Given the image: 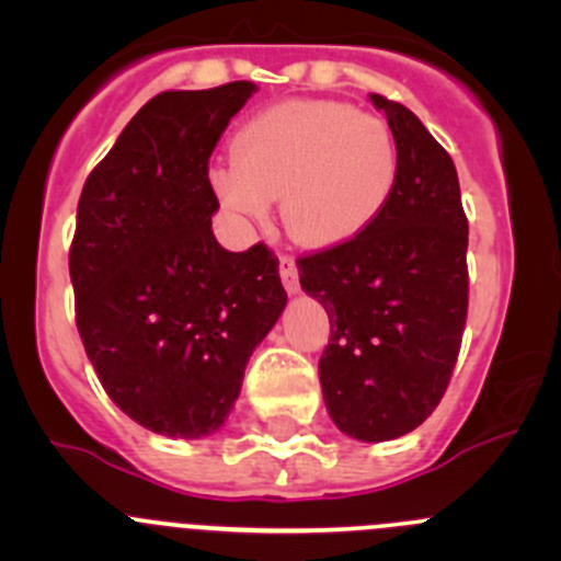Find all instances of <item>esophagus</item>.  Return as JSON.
Wrapping results in <instances>:
<instances>
[{
  "label": "esophagus",
  "mask_w": 561,
  "mask_h": 561,
  "mask_svg": "<svg viewBox=\"0 0 561 561\" xmlns=\"http://www.w3.org/2000/svg\"><path fill=\"white\" fill-rule=\"evenodd\" d=\"M279 276H282V285H285L287 293L301 290V285H298L296 260H293L290 254H282V257H279Z\"/></svg>",
  "instance_id": "esophagus-1"
}]
</instances>
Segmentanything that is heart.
Here are the masks:
<instances>
[{"instance_id": "1", "label": "heart", "mask_w": 561, "mask_h": 561, "mask_svg": "<svg viewBox=\"0 0 561 561\" xmlns=\"http://www.w3.org/2000/svg\"><path fill=\"white\" fill-rule=\"evenodd\" d=\"M399 179V144L386 118L325 100H293L252 116L233 162L211 173L219 201L239 217L282 219L298 244L336 247L364 233Z\"/></svg>"}]
</instances>
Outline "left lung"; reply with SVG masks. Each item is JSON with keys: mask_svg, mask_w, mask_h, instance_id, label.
I'll return each instance as SVG.
<instances>
[{"mask_svg": "<svg viewBox=\"0 0 561 561\" xmlns=\"http://www.w3.org/2000/svg\"><path fill=\"white\" fill-rule=\"evenodd\" d=\"M371 103L399 144L386 211L355 239L296 263L331 322L317 366L328 415L360 443H386L421 426L454 375L469 304V225L448 151L410 107L382 94Z\"/></svg>", "mask_w": 561, "mask_h": 561, "instance_id": "left-lung-1", "label": "left lung"}]
</instances>
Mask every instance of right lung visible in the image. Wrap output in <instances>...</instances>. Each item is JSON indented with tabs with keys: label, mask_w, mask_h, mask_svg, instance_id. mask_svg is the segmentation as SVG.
<instances>
[{
	"label": "right lung",
	"mask_w": 561,
	"mask_h": 561,
	"mask_svg": "<svg viewBox=\"0 0 561 561\" xmlns=\"http://www.w3.org/2000/svg\"><path fill=\"white\" fill-rule=\"evenodd\" d=\"M252 81L162 92L89 173L70 247L76 322L113 404L165 437L214 434L287 293L265 244L228 252L208 160Z\"/></svg>",
	"instance_id": "add662e5"
}]
</instances>
